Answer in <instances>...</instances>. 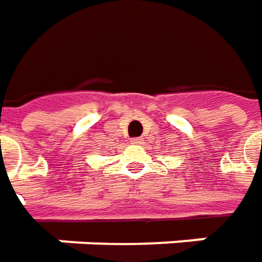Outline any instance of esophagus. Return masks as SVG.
Instances as JSON below:
<instances>
[{
	"label": "esophagus",
	"mask_w": 262,
	"mask_h": 262,
	"mask_svg": "<svg viewBox=\"0 0 262 262\" xmlns=\"http://www.w3.org/2000/svg\"><path fill=\"white\" fill-rule=\"evenodd\" d=\"M132 143H135V145H140V143H142V139H140V138H133V139H132Z\"/></svg>",
	"instance_id": "obj_1"
}]
</instances>
